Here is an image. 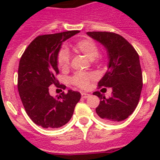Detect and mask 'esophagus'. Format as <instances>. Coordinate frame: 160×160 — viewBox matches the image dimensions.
<instances>
[{
  "label": "esophagus",
  "instance_id": "obj_1",
  "mask_svg": "<svg viewBox=\"0 0 160 160\" xmlns=\"http://www.w3.org/2000/svg\"><path fill=\"white\" fill-rule=\"evenodd\" d=\"M90 94H87V93H85V92L82 93V98H87L90 97Z\"/></svg>",
  "mask_w": 160,
  "mask_h": 160
}]
</instances>
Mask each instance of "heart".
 <instances>
[{
	"label": "heart",
	"instance_id": "1",
	"mask_svg": "<svg viewBox=\"0 0 160 160\" xmlns=\"http://www.w3.org/2000/svg\"><path fill=\"white\" fill-rule=\"evenodd\" d=\"M73 50L78 53H82L90 60H94L98 56V48L97 44L90 38H83L78 41L73 47ZM58 66L60 70H66L70 66V56L67 50L65 49H61L57 58ZM94 78L92 73H78L72 78V82L80 88L88 87L90 81Z\"/></svg>",
	"mask_w": 160,
	"mask_h": 160
}]
</instances>
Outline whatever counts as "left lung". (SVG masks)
<instances>
[{"label":"left lung","mask_w":160,"mask_h":160,"mask_svg":"<svg viewBox=\"0 0 160 160\" xmlns=\"http://www.w3.org/2000/svg\"><path fill=\"white\" fill-rule=\"evenodd\" d=\"M87 34L106 48L108 69L98 82V87H111L112 95L107 98L99 91L93 94L100 98L98 115L106 122H121L134 112L142 88L139 57L135 48L122 36L111 32H87Z\"/></svg>","instance_id":"8db88e82"}]
</instances>
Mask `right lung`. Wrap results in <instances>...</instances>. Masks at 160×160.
<instances>
[{"label": "right lung", "mask_w": 160, "mask_h": 160, "mask_svg": "<svg viewBox=\"0 0 160 160\" xmlns=\"http://www.w3.org/2000/svg\"><path fill=\"white\" fill-rule=\"evenodd\" d=\"M80 31L38 36L22 54L18 67V88L22 104L29 118L44 128H58L67 123L81 98L78 91L68 90L57 98L49 92L50 86L58 85L57 58L63 42Z\"/></svg>", "instance_id": "1"}]
</instances>
